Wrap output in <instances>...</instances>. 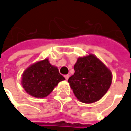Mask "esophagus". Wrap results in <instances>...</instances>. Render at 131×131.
<instances>
[{
    "instance_id": "1",
    "label": "esophagus",
    "mask_w": 131,
    "mask_h": 131,
    "mask_svg": "<svg viewBox=\"0 0 131 131\" xmlns=\"http://www.w3.org/2000/svg\"><path fill=\"white\" fill-rule=\"evenodd\" d=\"M65 78H66V79L68 80V78H69V75L68 74V75H65Z\"/></svg>"
}]
</instances>
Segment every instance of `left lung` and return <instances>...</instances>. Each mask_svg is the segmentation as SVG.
<instances>
[{"label":"left lung","instance_id":"obj_1","mask_svg":"<svg viewBox=\"0 0 131 131\" xmlns=\"http://www.w3.org/2000/svg\"><path fill=\"white\" fill-rule=\"evenodd\" d=\"M74 70V74L68 81L80 102L86 104L95 102L108 91L113 80L112 73L94 55L79 57Z\"/></svg>","mask_w":131,"mask_h":131}]
</instances>
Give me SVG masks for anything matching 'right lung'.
<instances>
[{
    "mask_svg": "<svg viewBox=\"0 0 131 131\" xmlns=\"http://www.w3.org/2000/svg\"><path fill=\"white\" fill-rule=\"evenodd\" d=\"M65 78L60 74L58 68L52 66L49 60L37 61L23 72L21 85L27 94L36 98L48 96L59 82Z\"/></svg>",
    "mask_w": 131,
    "mask_h": 131,
    "instance_id": "obj_1",
    "label": "right lung"
}]
</instances>
